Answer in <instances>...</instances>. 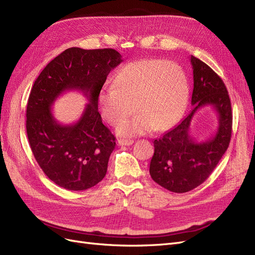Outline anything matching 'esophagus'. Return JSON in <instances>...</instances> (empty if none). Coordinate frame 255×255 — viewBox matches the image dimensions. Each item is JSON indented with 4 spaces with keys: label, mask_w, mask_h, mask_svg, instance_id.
Segmentation results:
<instances>
[{
    "label": "esophagus",
    "mask_w": 255,
    "mask_h": 255,
    "mask_svg": "<svg viewBox=\"0 0 255 255\" xmlns=\"http://www.w3.org/2000/svg\"><path fill=\"white\" fill-rule=\"evenodd\" d=\"M134 140H130V139H118L117 143L118 145H130L133 144Z\"/></svg>",
    "instance_id": "34e87169"
}]
</instances>
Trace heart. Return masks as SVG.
Wrapping results in <instances>:
<instances>
[{
    "label": "heart",
    "mask_w": 255,
    "mask_h": 255,
    "mask_svg": "<svg viewBox=\"0 0 255 255\" xmlns=\"http://www.w3.org/2000/svg\"><path fill=\"white\" fill-rule=\"evenodd\" d=\"M115 87H104L98 97L103 118L117 126L130 113L117 133L132 137L149 133L153 128L164 130L176 122L186 109L189 85L184 69L174 61L142 59L123 67L115 78Z\"/></svg>",
    "instance_id": "1"
}]
</instances>
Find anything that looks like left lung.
<instances>
[{
  "instance_id": "obj_1",
  "label": "left lung",
  "mask_w": 255,
  "mask_h": 255,
  "mask_svg": "<svg viewBox=\"0 0 255 255\" xmlns=\"http://www.w3.org/2000/svg\"><path fill=\"white\" fill-rule=\"evenodd\" d=\"M194 73L191 112L186 118L154 140L150 174L172 192H187L201 185L226 153L232 134V107L225 83L211 67L190 56ZM210 106L218 113L219 128L210 140L198 143L189 133L193 115Z\"/></svg>"
}]
</instances>
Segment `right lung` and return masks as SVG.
Wrapping results in <instances>:
<instances>
[{
	"label": "right lung",
	"mask_w": 255,
	"mask_h": 255,
	"mask_svg": "<svg viewBox=\"0 0 255 255\" xmlns=\"http://www.w3.org/2000/svg\"><path fill=\"white\" fill-rule=\"evenodd\" d=\"M121 57L114 49L69 48L34 83L26 109L28 142L44 174L60 187L85 190L104 179L116 138L103 125L98 97ZM69 90L82 91L90 103L75 124L60 125L50 107Z\"/></svg>",
	"instance_id": "1"
}]
</instances>
